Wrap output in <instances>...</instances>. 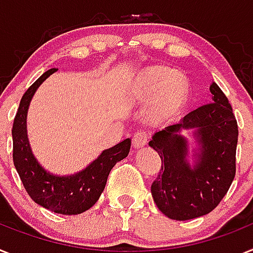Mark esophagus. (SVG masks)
Here are the masks:
<instances>
[{"label":"esophagus","mask_w":253,"mask_h":253,"mask_svg":"<svg viewBox=\"0 0 253 253\" xmlns=\"http://www.w3.org/2000/svg\"><path fill=\"white\" fill-rule=\"evenodd\" d=\"M148 142V133L144 130L137 131L133 137V146L135 148H142L144 147Z\"/></svg>","instance_id":"obj_1"}]
</instances>
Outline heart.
I'll return each mask as SVG.
<instances>
[{
	"label": "heart",
	"instance_id": "obj_1",
	"mask_svg": "<svg viewBox=\"0 0 253 253\" xmlns=\"http://www.w3.org/2000/svg\"><path fill=\"white\" fill-rule=\"evenodd\" d=\"M134 92L141 100H150L155 96L152 118L166 119L184 106L188 97V84L182 75L170 69L153 66L139 75Z\"/></svg>",
	"mask_w": 253,
	"mask_h": 253
}]
</instances>
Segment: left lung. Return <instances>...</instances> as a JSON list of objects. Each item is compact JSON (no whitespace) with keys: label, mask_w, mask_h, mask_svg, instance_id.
I'll return each mask as SVG.
<instances>
[{"label":"left lung","mask_w":253,"mask_h":253,"mask_svg":"<svg viewBox=\"0 0 253 253\" xmlns=\"http://www.w3.org/2000/svg\"><path fill=\"white\" fill-rule=\"evenodd\" d=\"M212 101L193 110L178 123L156 131L150 146L161 157V169L151 185L159 210L172 220L204 216L220 204L235 176L238 125L233 109L216 83ZM194 128L199 148L188 163V144L180 134Z\"/></svg>","instance_id":"8db88e82"}]
</instances>
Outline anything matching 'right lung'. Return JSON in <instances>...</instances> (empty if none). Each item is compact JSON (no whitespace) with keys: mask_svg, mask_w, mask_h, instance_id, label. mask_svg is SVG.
<instances>
[{"mask_svg":"<svg viewBox=\"0 0 253 253\" xmlns=\"http://www.w3.org/2000/svg\"><path fill=\"white\" fill-rule=\"evenodd\" d=\"M56 70L53 68L43 73L21 97L12 125V159L24 188L36 204L56 213L77 215L89 210L98 201L111 169L128 156L131 141L126 138L105 150L85 169L73 175L59 176L43 169L28 141V107L38 87Z\"/></svg>","mask_w":253,"mask_h":253,"instance_id":"1","label":"right lung"}]
</instances>
